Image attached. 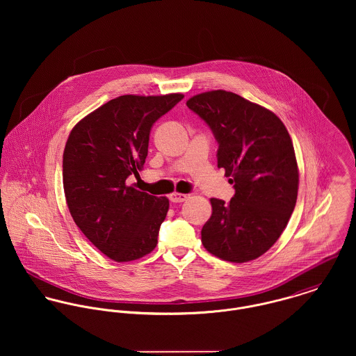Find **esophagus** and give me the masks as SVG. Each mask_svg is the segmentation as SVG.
Wrapping results in <instances>:
<instances>
[{"label": "esophagus", "instance_id": "34e87169", "mask_svg": "<svg viewBox=\"0 0 356 356\" xmlns=\"http://www.w3.org/2000/svg\"><path fill=\"white\" fill-rule=\"evenodd\" d=\"M168 199H170L171 203H182L188 199V196L184 195V193H171Z\"/></svg>", "mask_w": 356, "mask_h": 356}]
</instances>
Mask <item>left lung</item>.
<instances>
[{"label": "left lung", "instance_id": "8db88e82", "mask_svg": "<svg viewBox=\"0 0 356 356\" xmlns=\"http://www.w3.org/2000/svg\"><path fill=\"white\" fill-rule=\"evenodd\" d=\"M186 105L211 129L218 167L236 189L229 203L211 199L204 248L227 261L254 260L280 238L296 205L299 170L291 136L275 113L232 92H205Z\"/></svg>", "mask_w": 356, "mask_h": 356}]
</instances>
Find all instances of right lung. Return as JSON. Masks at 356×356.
<instances>
[{"label":"right lung","instance_id":"add662e5","mask_svg":"<svg viewBox=\"0 0 356 356\" xmlns=\"http://www.w3.org/2000/svg\"><path fill=\"white\" fill-rule=\"evenodd\" d=\"M184 95L120 96L83 118L63 154V185L76 226L102 254L130 261L152 252L168 199L127 184L148 156L153 123Z\"/></svg>","mask_w":356,"mask_h":356}]
</instances>
